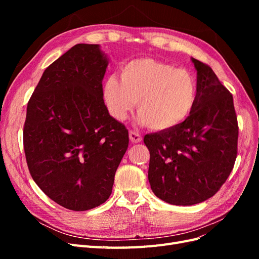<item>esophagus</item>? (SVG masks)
Returning <instances> with one entry per match:
<instances>
[{
  "label": "esophagus",
  "instance_id": "34e87169",
  "mask_svg": "<svg viewBox=\"0 0 259 259\" xmlns=\"http://www.w3.org/2000/svg\"><path fill=\"white\" fill-rule=\"evenodd\" d=\"M130 139H131V142H132V143H135V144H137V143H140V142H142L143 137L140 136L137 132L130 131Z\"/></svg>",
  "mask_w": 259,
  "mask_h": 259
}]
</instances>
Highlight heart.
<instances>
[{
  "label": "heart",
  "mask_w": 259,
  "mask_h": 259,
  "mask_svg": "<svg viewBox=\"0 0 259 259\" xmlns=\"http://www.w3.org/2000/svg\"><path fill=\"white\" fill-rule=\"evenodd\" d=\"M121 80L108 76L103 93L109 112L123 121L137 101L138 120L154 131L170 130L193 110L198 97L194 76L152 58H137L126 62L120 71Z\"/></svg>",
  "instance_id": "1"
}]
</instances>
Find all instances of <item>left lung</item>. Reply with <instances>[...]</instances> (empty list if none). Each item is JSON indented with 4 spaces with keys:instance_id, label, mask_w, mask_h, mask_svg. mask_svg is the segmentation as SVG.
Segmentation results:
<instances>
[{
    "instance_id": "1",
    "label": "left lung",
    "mask_w": 259,
    "mask_h": 259,
    "mask_svg": "<svg viewBox=\"0 0 259 259\" xmlns=\"http://www.w3.org/2000/svg\"><path fill=\"white\" fill-rule=\"evenodd\" d=\"M198 97L193 110L177 126L148 134V179L159 199L193 205L221 189L238 154L239 126L231 93L211 68L192 58Z\"/></svg>"
}]
</instances>
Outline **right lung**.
Masks as SVG:
<instances>
[{
  "label": "right lung",
  "mask_w": 259,
  "mask_h": 259,
  "mask_svg": "<svg viewBox=\"0 0 259 259\" xmlns=\"http://www.w3.org/2000/svg\"><path fill=\"white\" fill-rule=\"evenodd\" d=\"M97 44H76L45 69L30 97L23 149L31 176L62 207L88 210L112 192L128 131L109 114Z\"/></svg>",
  "instance_id": "obj_1"
}]
</instances>
